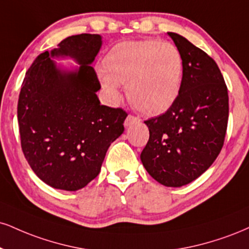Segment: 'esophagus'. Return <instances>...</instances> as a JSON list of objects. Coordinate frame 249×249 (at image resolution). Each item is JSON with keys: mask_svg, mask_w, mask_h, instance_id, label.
Here are the masks:
<instances>
[{"mask_svg": "<svg viewBox=\"0 0 249 249\" xmlns=\"http://www.w3.org/2000/svg\"><path fill=\"white\" fill-rule=\"evenodd\" d=\"M139 122H140L139 118H137V117L130 115V116L126 117V119H125L124 125L127 127V126H131L132 124H136V123H139Z\"/></svg>", "mask_w": 249, "mask_h": 249, "instance_id": "1", "label": "esophagus"}]
</instances>
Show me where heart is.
Returning <instances> with one entry per match:
<instances>
[{"label":"heart","instance_id":"b5f03b06","mask_svg":"<svg viewBox=\"0 0 249 249\" xmlns=\"http://www.w3.org/2000/svg\"><path fill=\"white\" fill-rule=\"evenodd\" d=\"M102 87L110 103L121 98L126 85L128 100L140 112L157 116L178 98L183 79V58L175 45L154 39L124 41L104 56Z\"/></svg>","mask_w":249,"mask_h":249}]
</instances>
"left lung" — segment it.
<instances>
[{"label":"left lung","instance_id":"1","mask_svg":"<svg viewBox=\"0 0 249 249\" xmlns=\"http://www.w3.org/2000/svg\"><path fill=\"white\" fill-rule=\"evenodd\" d=\"M168 36L183 58L181 92L169 110L143 122L149 139L140 160L155 181L178 188L199 178L220 153L229 121V94L211 56L182 36Z\"/></svg>","mask_w":249,"mask_h":249}]
</instances>
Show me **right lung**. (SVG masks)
<instances>
[{"instance_id": "obj_1", "label": "right lung", "mask_w": 249, "mask_h": 249, "mask_svg": "<svg viewBox=\"0 0 249 249\" xmlns=\"http://www.w3.org/2000/svg\"><path fill=\"white\" fill-rule=\"evenodd\" d=\"M102 44L100 35L71 36L39 54L23 81L17 117L24 157L54 189L85 188L124 132L127 113L101 106L96 95L101 85L91 64ZM54 58H73L77 65Z\"/></svg>"}]
</instances>
